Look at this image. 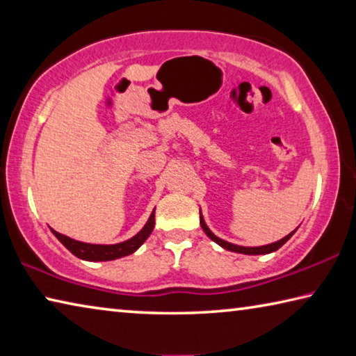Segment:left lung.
<instances>
[{
	"label": "left lung",
	"instance_id": "8db88e82",
	"mask_svg": "<svg viewBox=\"0 0 356 356\" xmlns=\"http://www.w3.org/2000/svg\"><path fill=\"white\" fill-rule=\"evenodd\" d=\"M200 218H201L200 221H201V227H202V231L207 234V237L212 238L213 242H216V243H218L220 246H222V248H225V250L234 251V252H242V254H268V252H273V251H276V250H280L281 246L284 245V243L287 242V240L293 236V232L297 231V229H295L293 232H291V234H289V236H286L284 238L278 240V242H275V243L264 245V246H254V248H250V246H238V245H232V243L226 242V240H221V238H218L216 236H213V234L210 232V229L206 226V222H204L202 216H200Z\"/></svg>",
	"mask_w": 356,
	"mask_h": 356
}]
</instances>
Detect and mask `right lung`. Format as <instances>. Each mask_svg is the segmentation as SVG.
<instances>
[{
    "label": "right lung",
    "instance_id": "1",
    "mask_svg": "<svg viewBox=\"0 0 356 356\" xmlns=\"http://www.w3.org/2000/svg\"><path fill=\"white\" fill-rule=\"evenodd\" d=\"M154 225H155V212H152V215L149 216L146 226H144L135 237H131L130 240H125V242L116 243V245L83 243V242H78V240H72L69 237H65L63 234L53 231V229L51 232L55 234L59 242H61L65 248H67L72 254H75L76 257L84 259V261H113V259L129 256L140 248V246L144 243V240H146L150 236V232H152Z\"/></svg>",
    "mask_w": 356,
    "mask_h": 356
}]
</instances>
